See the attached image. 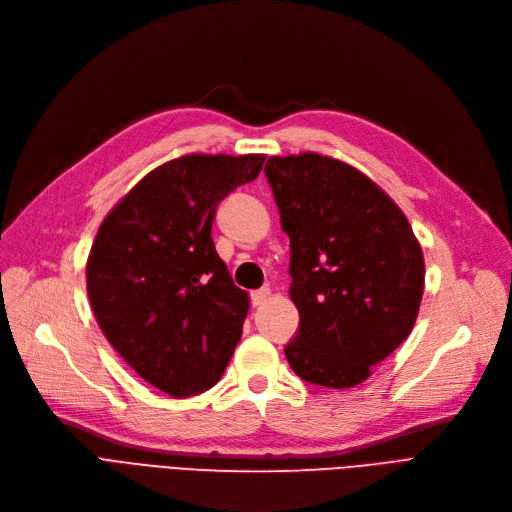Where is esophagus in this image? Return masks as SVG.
Here are the masks:
<instances>
[{"label":"esophagus","mask_w":512,"mask_h":512,"mask_svg":"<svg viewBox=\"0 0 512 512\" xmlns=\"http://www.w3.org/2000/svg\"><path fill=\"white\" fill-rule=\"evenodd\" d=\"M271 298V289L269 287H262V289H256V291H252V296H250V300H252V306H262L266 300Z\"/></svg>","instance_id":"obj_1"}]
</instances>
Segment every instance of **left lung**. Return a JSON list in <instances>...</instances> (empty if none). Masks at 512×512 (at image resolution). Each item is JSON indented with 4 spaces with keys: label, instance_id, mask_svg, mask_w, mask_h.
<instances>
[{
    "label": "left lung",
    "instance_id": "1",
    "mask_svg": "<svg viewBox=\"0 0 512 512\" xmlns=\"http://www.w3.org/2000/svg\"><path fill=\"white\" fill-rule=\"evenodd\" d=\"M264 175L289 235V296L300 312L289 367L314 385L354 387L417 321L419 241L392 198L346 162L273 156Z\"/></svg>",
    "mask_w": 512,
    "mask_h": 512
}]
</instances>
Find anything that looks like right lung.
I'll return each instance as SVG.
<instances>
[{
  "mask_svg": "<svg viewBox=\"0 0 512 512\" xmlns=\"http://www.w3.org/2000/svg\"><path fill=\"white\" fill-rule=\"evenodd\" d=\"M264 156L189 154L145 175L106 216L87 260V296L129 367L173 398L210 389L250 308L214 250L218 204Z\"/></svg>",
  "mask_w": 512,
  "mask_h": 512,
  "instance_id": "1",
  "label": "right lung"
}]
</instances>
